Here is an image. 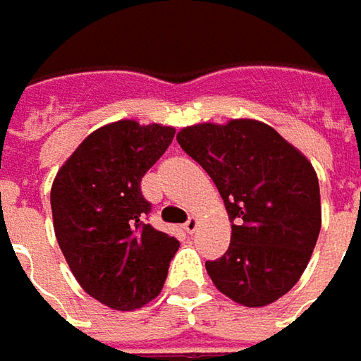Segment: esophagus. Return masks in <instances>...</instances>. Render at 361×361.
I'll return each instance as SVG.
<instances>
[{
  "instance_id": "1",
  "label": "esophagus",
  "mask_w": 361,
  "mask_h": 361,
  "mask_svg": "<svg viewBox=\"0 0 361 361\" xmlns=\"http://www.w3.org/2000/svg\"><path fill=\"white\" fill-rule=\"evenodd\" d=\"M197 228H200V219L195 218V216H192V218L185 221V226H183V230L188 231V233H193Z\"/></svg>"
}]
</instances>
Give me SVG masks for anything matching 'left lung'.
Returning <instances> with one entry per match:
<instances>
[{"label":"left lung","instance_id":"8db88e82","mask_svg":"<svg viewBox=\"0 0 361 361\" xmlns=\"http://www.w3.org/2000/svg\"><path fill=\"white\" fill-rule=\"evenodd\" d=\"M181 149L209 173L231 221L228 252L205 262L235 304L264 307L302 278L322 228L319 183L310 159L257 119L195 123Z\"/></svg>","mask_w":361,"mask_h":361}]
</instances>
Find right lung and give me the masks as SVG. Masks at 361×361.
<instances>
[{"mask_svg": "<svg viewBox=\"0 0 361 361\" xmlns=\"http://www.w3.org/2000/svg\"><path fill=\"white\" fill-rule=\"evenodd\" d=\"M171 126L119 119L92 131L51 185L61 254L85 293L131 312L159 295L180 242L143 219L142 178L173 140Z\"/></svg>", "mask_w": 361, "mask_h": 361, "instance_id": "add662e5", "label": "right lung"}]
</instances>
